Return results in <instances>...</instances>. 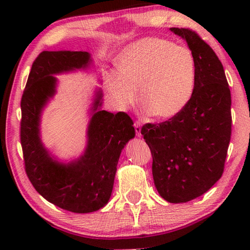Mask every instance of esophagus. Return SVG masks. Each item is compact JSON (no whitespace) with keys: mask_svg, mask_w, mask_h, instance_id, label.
<instances>
[{"mask_svg":"<svg viewBox=\"0 0 250 250\" xmlns=\"http://www.w3.org/2000/svg\"><path fill=\"white\" fill-rule=\"evenodd\" d=\"M134 129H135V133H137V137L141 138L142 137V131H141L140 121H135L134 122Z\"/></svg>","mask_w":250,"mask_h":250,"instance_id":"1","label":"esophagus"}]
</instances>
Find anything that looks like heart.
Masks as SVG:
<instances>
[{
	"instance_id": "1",
	"label": "heart",
	"mask_w": 250,
	"mask_h": 250,
	"mask_svg": "<svg viewBox=\"0 0 250 250\" xmlns=\"http://www.w3.org/2000/svg\"><path fill=\"white\" fill-rule=\"evenodd\" d=\"M118 70L105 77V89L117 107L137 100L152 117L168 120L188 107L195 91L196 62L191 49L158 37L126 45L116 58Z\"/></svg>"
}]
</instances>
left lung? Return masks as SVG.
<instances>
[{"label":"left lung","instance_id":"obj_1","mask_svg":"<svg viewBox=\"0 0 250 250\" xmlns=\"http://www.w3.org/2000/svg\"><path fill=\"white\" fill-rule=\"evenodd\" d=\"M170 31L195 57V91L179 116L141 131L153 158L155 188L176 204L203 195L221 179L230 141L231 98L222 62L209 45L188 28Z\"/></svg>","mask_w":250,"mask_h":250}]
</instances>
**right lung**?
<instances>
[{"instance_id":"1","label":"right lung","mask_w":250,"mask_h":250,"mask_svg":"<svg viewBox=\"0 0 250 250\" xmlns=\"http://www.w3.org/2000/svg\"><path fill=\"white\" fill-rule=\"evenodd\" d=\"M92 68L95 64L88 52L41 53L33 62L21 101V143L29 181L45 200L78 214L91 213L107 205L121 151L135 135L133 122L126 113L101 109L103 90L96 88L88 109L87 142L83 153L62 161L44 146L42 116L57 92L56 75Z\"/></svg>"}]
</instances>
